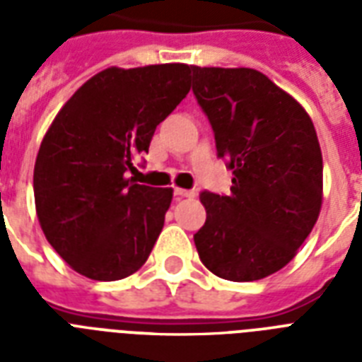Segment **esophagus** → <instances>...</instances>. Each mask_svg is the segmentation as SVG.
I'll return each instance as SVG.
<instances>
[{
  "mask_svg": "<svg viewBox=\"0 0 362 362\" xmlns=\"http://www.w3.org/2000/svg\"><path fill=\"white\" fill-rule=\"evenodd\" d=\"M176 197H195V192L193 189H182V187H175Z\"/></svg>",
  "mask_w": 362,
  "mask_h": 362,
  "instance_id": "34e87169",
  "label": "esophagus"
}]
</instances>
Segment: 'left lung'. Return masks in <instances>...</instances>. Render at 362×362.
<instances>
[{"instance_id": "8db88e82", "label": "left lung", "mask_w": 362, "mask_h": 362, "mask_svg": "<svg viewBox=\"0 0 362 362\" xmlns=\"http://www.w3.org/2000/svg\"><path fill=\"white\" fill-rule=\"evenodd\" d=\"M193 93L209 116L229 195L203 192L204 226L193 235L210 272L253 281L284 269L314 229L323 201V158L298 101L255 69L192 65Z\"/></svg>"}]
</instances>
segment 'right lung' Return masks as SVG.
<instances>
[{
	"mask_svg": "<svg viewBox=\"0 0 362 362\" xmlns=\"http://www.w3.org/2000/svg\"><path fill=\"white\" fill-rule=\"evenodd\" d=\"M186 64L109 67L84 82L42 139L35 210L50 246L90 280L127 278L146 263L170 187L135 184L133 161L189 92Z\"/></svg>",
	"mask_w": 362,
	"mask_h": 362,
	"instance_id": "1",
	"label": "right lung"
}]
</instances>
